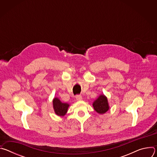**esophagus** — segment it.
Masks as SVG:
<instances>
[{"label":"esophagus","mask_w":157,"mask_h":157,"mask_svg":"<svg viewBox=\"0 0 157 157\" xmlns=\"http://www.w3.org/2000/svg\"><path fill=\"white\" fill-rule=\"evenodd\" d=\"M76 99L77 101H80L82 99V96L81 95H77L76 96Z\"/></svg>","instance_id":"34e87169"}]
</instances>
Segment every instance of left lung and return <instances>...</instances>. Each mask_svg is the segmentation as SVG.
I'll list each match as a JSON object with an SVG mask.
<instances>
[{
    "label": "left lung",
    "mask_w": 157,
    "mask_h": 157,
    "mask_svg": "<svg viewBox=\"0 0 157 157\" xmlns=\"http://www.w3.org/2000/svg\"><path fill=\"white\" fill-rule=\"evenodd\" d=\"M93 105L97 113L101 114L105 113L109 109L107 99L104 95H101L93 102Z\"/></svg>",
    "instance_id": "obj_1"
}]
</instances>
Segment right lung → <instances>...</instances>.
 <instances>
[{"label": "right lung", "instance_id": "right-lung-1", "mask_svg": "<svg viewBox=\"0 0 157 157\" xmlns=\"http://www.w3.org/2000/svg\"><path fill=\"white\" fill-rule=\"evenodd\" d=\"M53 108L56 114L59 116H64L68 111L69 104L62 103L59 99L55 98L53 101Z\"/></svg>", "mask_w": 157, "mask_h": 157}]
</instances>
